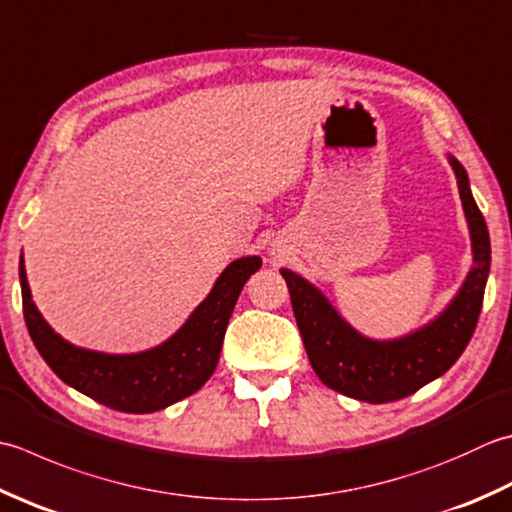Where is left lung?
<instances>
[{
	"mask_svg": "<svg viewBox=\"0 0 512 512\" xmlns=\"http://www.w3.org/2000/svg\"><path fill=\"white\" fill-rule=\"evenodd\" d=\"M448 159L457 175L475 264L462 290L435 322L395 342H373L350 328L315 286L286 268L282 270L310 366L337 393L368 404L404 399L444 375L475 333L490 270V239L464 166L455 157Z\"/></svg>",
	"mask_w": 512,
	"mask_h": 512,
	"instance_id": "obj_1",
	"label": "left lung"
}]
</instances>
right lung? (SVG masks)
I'll use <instances>...</instances> for the list:
<instances>
[{
	"mask_svg": "<svg viewBox=\"0 0 512 512\" xmlns=\"http://www.w3.org/2000/svg\"><path fill=\"white\" fill-rule=\"evenodd\" d=\"M262 259L242 257L230 264L210 295L197 306L177 333L153 350L137 355H106L64 342L39 315L26 282L24 259L19 262L24 319L39 355L64 384L95 402L122 413H155L202 388L222 353L228 319L246 279Z\"/></svg>",
	"mask_w": 512,
	"mask_h": 512,
	"instance_id": "obj_1",
	"label": "right lung"
}]
</instances>
